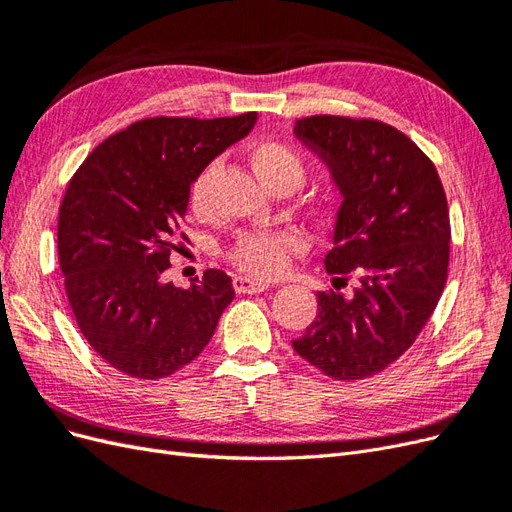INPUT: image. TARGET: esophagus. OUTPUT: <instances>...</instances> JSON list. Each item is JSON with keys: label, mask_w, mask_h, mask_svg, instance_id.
<instances>
[{"label": "esophagus", "mask_w": 512, "mask_h": 512, "mask_svg": "<svg viewBox=\"0 0 512 512\" xmlns=\"http://www.w3.org/2000/svg\"><path fill=\"white\" fill-rule=\"evenodd\" d=\"M232 286H235L239 294H256V292H265L269 288L267 282L250 280V277H243V275H237L235 280H232Z\"/></svg>", "instance_id": "obj_1"}]
</instances>
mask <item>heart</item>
Listing matches in <instances>:
<instances>
[{
    "label": "heart",
    "instance_id": "heart-1",
    "mask_svg": "<svg viewBox=\"0 0 512 512\" xmlns=\"http://www.w3.org/2000/svg\"><path fill=\"white\" fill-rule=\"evenodd\" d=\"M250 164L258 181L273 194L277 192H294L299 188L307 173V164L301 153L288 143L258 141L250 149ZM220 175V162H209L190 188V209L200 220H207L213 215V190L215 179ZM331 209V200L322 198L316 203V213H327ZM297 247V239L286 232H243L235 245L230 247L228 258L239 271L252 277H273L282 273L286 262Z\"/></svg>",
    "mask_w": 512,
    "mask_h": 512
}]
</instances>
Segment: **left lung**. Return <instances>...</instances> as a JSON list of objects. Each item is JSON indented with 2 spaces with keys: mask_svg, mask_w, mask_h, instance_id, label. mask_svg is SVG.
<instances>
[{
  "mask_svg": "<svg viewBox=\"0 0 512 512\" xmlns=\"http://www.w3.org/2000/svg\"><path fill=\"white\" fill-rule=\"evenodd\" d=\"M294 136L342 194L324 269L356 286L346 297L318 292L316 320L292 348L335 380L369 378L414 344L442 297L451 254L442 181L404 132L376 119L303 117Z\"/></svg>",
  "mask_w": 512,
  "mask_h": 512,
  "instance_id": "1",
  "label": "left lung"
}]
</instances>
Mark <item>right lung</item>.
I'll use <instances>...</instances> for the list:
<instances>
[{"instance_id": "obj_1", "label": "right lung", "mask_w": 512, "mask_h": 512, "mask_svg": "<svg viewBox=\"0 0 512 512\" xmlns=\"http://www.w3.org/2000/svg\"><path fill=\"white\" fill-rule=\"evenodd\" d=\"M256 113L151 117L108 136L79 166L59 207L57 252L76 324L102 359L141 380L175 374L203 352L228 303L230 277L164 282L190 185Z\"/></svg>"}]
</instances>
